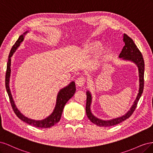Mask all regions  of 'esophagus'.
<instances>
[{"mask_svg":"<svg viewBox=\"0 0 153 153\" xmlns=\"http://www.w3.org/2000/svg\"><path fill=\"white\" fill-rule=\"evenodd\" d=\"M85 81H86V80H85V78L80 76L79 78H78L76 80V84L78 87H82L85 84Z\"/></svg>","mask_w":153,"mask_h":153,"instance_id":"esophagus-1","label":"esophagus"}]
</instances>
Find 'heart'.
Instances as JSON below:
<instances>
[{"label": "heart", "mask_w": 153, "mask_h": 153, "mask_svg": "<svg viewBox=\"0 0 153 153\" xmlns=\"http://www.w3.org/2000/svg\"><path fill=\"white\" fill-rule=\"evenodd\" d=\"M101 47V43L100 41H92L90 43L84 45L83 48V52L86 53H95L97 50H98ZM103 53V49H101L98 54L96 55V58H100Z\"/></svg>", "instance_id": "obj_1"}]
</instances>
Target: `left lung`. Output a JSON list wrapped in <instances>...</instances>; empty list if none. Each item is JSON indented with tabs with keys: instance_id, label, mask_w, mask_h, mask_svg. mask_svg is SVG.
<instances>
[{
	"instance_id": "obj_1",
	"label": "left lung",
	"mask_w": 153,
	"mask_h": 153,
	"mask_svg": "<svg viewBox=\"0 0 153 153\" xmlns=\"http://www.w3.org/2000/svg\"><path fill=\"white\" fill-rule=\"evenodd\" d=\"M123 41L124 42L125 45L121 51V52L119 54V58H122L123 60H126V61H130L135 63L138 68V73H139V91L133 103V105L131 106V108L129 109L128 112L123 115V116L117 117L115 119H113L111 120H108V121H104L96 117L93 114H92L91 111V104L92 102V96L91 92L87 91L86 92L87 94V101H86V114L87 116L89 118L90 121L97 126H103V127H109L112 126L114 125L119 124L125 120L129 118L132 115L135 108H137L138 101H139V99L143 92V85H144V61L142 57V54L140 52L137 47V45L134 43L133 39L129 38V37L126 34H124L123 36Z\"/></svg>"
}]
</instances>
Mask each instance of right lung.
<instances>
[{
  "mask_svg": "<svg viewBox=\"0 0 153 153\" xmlns=\"http://www.w3.org/2000/svg\"><path fill=\"white\" fill-rule=\"evenodd\" d=\"M28 31H26L24 34H22L20 36L19 38L16 41L15 45H13L12 47L10 55L8 57V61L7 63V69H6V79H5V84H6V89L7 92L10 98V103L12 106V108L14 111V112L17 115V117L21 119L22 121L24 122L29 124L31 126H33L37 128H47L53 126V125L59 123V121L61 119L62 111L64 109V106L66 104L68 100L72 98L74 94L75 93L76 91V87H75V82H71L70 84L66 87L62 88L57 94V101H56V105L55 106V108L53 111V112L48 117L45 118L43 120H39V121H36V120L31 119L28 117L24 116L18 109L16 108V106L15 104V101H14L13 97L11 93V91L10 89V78L11 75V57L13 53L15 52L17 48L19 47L20 43L24 41L25 34H26Z\"/></svg>",
  "mask_w": 153,
  "mask_h": 153,
  "instance_id": "add662e5",
  "label": "right lung"
}]
</instances>
